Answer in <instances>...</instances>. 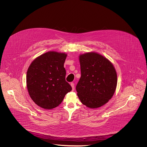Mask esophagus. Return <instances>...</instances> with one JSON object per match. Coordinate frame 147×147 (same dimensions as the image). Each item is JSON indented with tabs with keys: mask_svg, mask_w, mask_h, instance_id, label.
Listing matches in <instances>:
<instances>
[{
	"mask_svg": "<svg viewBox=\"0 0 147 147\" xmlns=\"http://www.w3.org/2000/svg\"><path fill=\"white\" fill-rule=\"evenodd\" d=\"M70 85H71V88H72V90H74V84L73 83H71L70 84Z\"/></svg>",
	"mask_w": 147,
	"mask_h": 147,
	"instance_id": "obj_1",
	"label": "esophagus"
}]
</instances>
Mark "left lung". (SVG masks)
<instances>
[{"instance_id": "obj_1", "label": "left lung", "mask_w": 147, "mask_h": 147, "mask_svg": "<svg viewBox=\"0 0 147 147\" xmlns=\"http://www.w3.org/2000/svg\"><path fill=\"white\" fill-rule=\"evenodd\" d=\"M81 77L76 86L77 95L83 105L90 109L100 107L112 98L117 77L112 63L96 52L79 57Z\"/></svg>"}]
</instances>
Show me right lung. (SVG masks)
Masks as SVG:
<instances>
[{
	"label": "right lung",
	"instance_id": "1",
	"mask_svg": "<svg viewBox=\"0 0 147 147\" xmlns=\"http://www.w3.org/2000/svg\"><path fill=\"white\" fill-rule=\"evenodd\" d=\"M67 55L49 51L32 61L26 74L28 94L36 105L51 110L59 106L71 90L65 81L64 63Z\"/></svg>",
	"mask_w": 147,
	"mask_h": 147
}]
</instances>
